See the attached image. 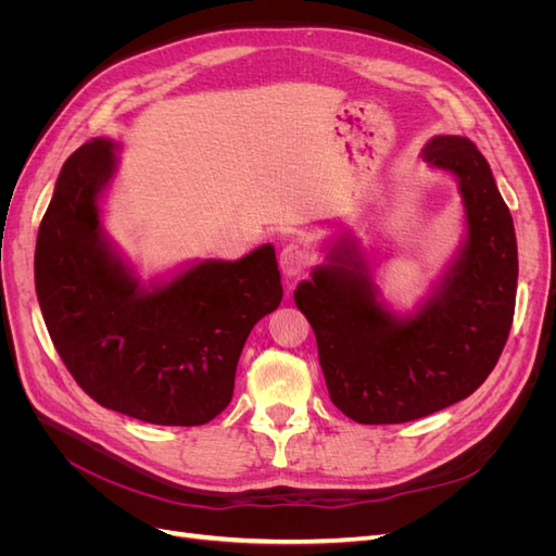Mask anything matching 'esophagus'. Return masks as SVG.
Masks as SVG:
<instances>
[{
	"instance_id": "1",
	"label": "esophagus",
	"mask_w": 556,
	"mask_h": 556,
	"mask_svg": "<svg viewBox=\"0 0 556 556\" xmlns=\"http://www.w3.org/2000/svg\"><path fill=\"white\" fill-rule=\"evenodd\" d=\"M308 264H311V255H308V250L304 245L290 243V245L282 248V252H280V268H282V274L288 276V278H296V276L304 274L306 268H308Z\"/></svg>"
}]
</instances>
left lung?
Here are the masks:
<instances>
[{
    "label": "left lung",
    "mask_w": 556,
    "mask_h": 556,
    "mask_svg": "<svg viewBox=\"0 0 556 556\" xmlns=\"http://www.w3.org/2000/svg\"><path fill=\"white\" fill-rule=\"evenodd\" d=\"M427 162L459 178L468 239L443 288L410 319H394L350 248L294 292L315 331L329 399L359 425H401L473 394L508 341L517 294L513 215L490 164L464 137H439Z\"/></svg>",
    "instance_id": "8db88e82"
}]
</instances>
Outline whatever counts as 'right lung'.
<instances>
[{"label":"right lung","instance_id":"obj_1","mask_svg":"<svg viewBox=\"0 0 556 556\" xmlns=\"http://www.w3.org/2000/svg\"><path fill=\"white\" fill-rule=\"evenodd\" d=\"M111 174V141L80 146L41 220L35 280L50 341L99 406L150 425H206L229 406L250 329L282 299L274 245L139 292L102 241L97 199Z\"/></svg>","mask_w":556,"mask_h":556}]
</instances>
